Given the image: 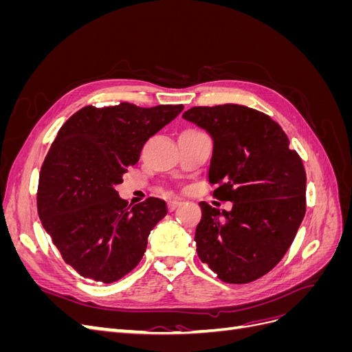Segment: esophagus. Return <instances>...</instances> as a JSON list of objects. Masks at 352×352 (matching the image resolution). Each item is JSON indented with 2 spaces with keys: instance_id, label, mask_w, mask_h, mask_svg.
Segmentation results:
<instances>
[{
  "instance_id": "34e87169",
  "label": "esophagus",
  "mask_w": 352,
  "mask_h": 352,
  "mask_svg": "<svg viewBox=\"0 0 352 352\" xmlns=\"http://www.w3.org/2000/svg\"><path fill=\"white\" fill-rule=\"evenodd\" d=\"M180 206H182V202H180V201H168V202H167L168 211H175V210L179 208Z\"/></svg>"
}]
</instances>
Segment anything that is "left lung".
<instances>
[{
	"label": "left lung",
	"instance_id": "left-lung-1",
	"mask_svg": "<svg viewBox=\"0 0 352 352\" xmlns=\"http://www.w3.org/2000/svg\"><path fill=\"white\" fill-rule=\"evenodd\" d=\"M184 119L212 136V197L233 202L221 212L199 202V258L226 283L257 280L283 258L305 216L302 160L270 116L245 105L192 107Z\"/></svg>",
	"mask_w": 352,
	"mask_h": 352
}]
</instances>
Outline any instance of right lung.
<instances>
[{
  "label": "right lung",
  "instance_id": "obj_1",
  "mask_svg": "<svg viewBox=\"0 0 352 352\" xmlns=\"http://www.w3.org/2000/svg\"><path fill=\"white\" fill-rule=\"evenodd\" d=\"M182 110L87 105L61 126L41 167L36 206L63 260L82 278L111 283L141 261L167 206L150 197L131 207L116 186L140 162L145 142Z\"/></svg>",
  "mask_w": 352,
  "mask_h": 352
}]
</instances>
